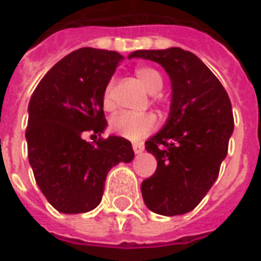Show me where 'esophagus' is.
<instances>
[{
	"mask_svg": "<svg viewBox=\"0 0 261 261\" xmlns=\"http://www.w3.org/2000/svg\"><path fill=\"white\" fill-rule=\"evenodd\" d=\"M132 148L135 151V154H141V152L144 151V144H142V142H135V144L132 145Z\"/></svg>",
	"mask_w": 261,
	"mask_h": 261,
	"instance_id": "obj_1",
	"label": "esophagus"
}]
</instances>
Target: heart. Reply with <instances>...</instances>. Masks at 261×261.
Segmentation results:
<instances>
[{
  "mask_svg": "<svg viewBox=\"0 0 261 261\" xmlns=\"http://www.w3.org/2000/svg\"><path fill=\"white\" fill-rule=\"evenodd\" d=\"M135 76L139 84L150 94H155L162 89L163 81L160 73L151 67H139L135 70ZM114 85L110 82L102 94V107L106 110L114 109ZM159 124V119L154 113H130L120 111L110 119V130L116 135L127 139H139L151 134Z\"/></svg>",
  "mask_w": 261,
  "mask_h": 261,
  "instance_id": "obj_1",
  "label": "heart"
}]
</instances>
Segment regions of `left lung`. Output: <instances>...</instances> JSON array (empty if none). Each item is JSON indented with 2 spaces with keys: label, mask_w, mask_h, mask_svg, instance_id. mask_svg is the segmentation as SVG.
Listing matches in <instances>:
<instances>
[{
  "label": "left lung",
  "mask_w": 261,
  "mask_h": 261,
  "mask_svg": "<svg viewBox=\"0 0 261 261\" xmlns=\"http://www.w3.org/2000/svg\"><path fill=\"white\" fill-rule=\"evenodd\" d=\"M135 57L162 64L172 81L169 119L145 142L157 169L142 182V198L157 215H185L213 187L228 154L233 132L230 99L212 70L189 51L139 49L129 54Z\"/></svg>",
  "instance_id": "1"
}]
</instances>
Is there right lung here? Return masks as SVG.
<instances>
[{"instance_id": "add662e5", "label": "right lung", "mask_w": 261, "mask_h": 261, "mask_svg": "<svg viewBox=\"0 0 261 261\" xmlns=\"http://www.w3.org/2000/svg\"><path fill=\"white\" fill-rule=\"evenodd\" d=\"M123 59L116 51L79 48L46 73L31 98L29 163L39 189L60 213L94 210L111 167L135 157L130 141L122 137L84 139L89 132L99 137L107 126L102 94Z\"/></svg>"}]
</instances>
